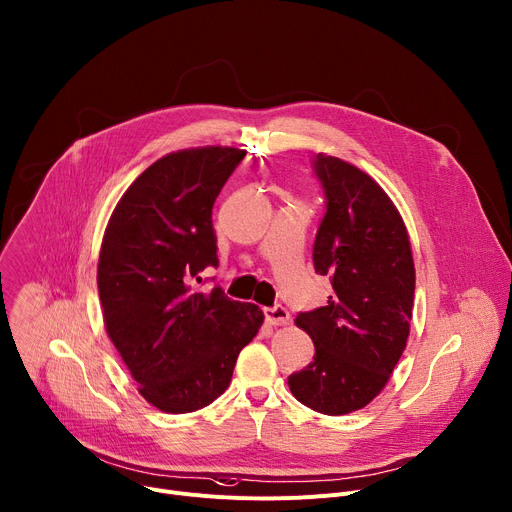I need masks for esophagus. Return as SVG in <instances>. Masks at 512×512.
<instances>
[{
	"instance_id": "esophagus-1",
	"label": "esophagus",
	"mask_w": 512,
	"mask_h": 512,
	"mask_svg": "<svg viewBox=\"0 0 512 512\" xmlns=\"http://www.w3.org/2000/svg\"><path fill=\"white\" fill-rule=\"evenodd\" d=\"M263 314H265V320L269 324H273V327H280V324H288L290 322V312L282 304H275V306L265 308Z\"/></svg>"
}]
</instances>
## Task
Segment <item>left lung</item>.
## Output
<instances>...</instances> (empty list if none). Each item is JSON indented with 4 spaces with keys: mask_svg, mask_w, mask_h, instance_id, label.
Instances as JSON below:
<instances>
[{
    "mask_svg": "<svg viewBox=\"0 0 512 512\" xmlns=\"http://www.w3.org/2000/svg\"><path fill=\"white\" fill-rule=\"evenodd\" d=\"M312 171L324 192L312 261L333 292L296 316L316 353L288 386L304 406L337 416L367 406L390 380L410 333L414 263L406 226L374 179L322 153Z\"/></svg>",
    "mask_w": 512,
    "mask_h": 512,
    "instance_id": "8db88e82",
    "label": "left lung"
}]
</instances>
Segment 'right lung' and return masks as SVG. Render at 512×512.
Wrapping results in <instances>:
<instances>
[{
  "label": "right lung",
  "mask_w": 512,
  "mask_h": 512,
  "mask_svg": "<svg viewBox=\"0 0 512 512\" xmlns=\"http://www.w3.org/2000/svg\"><path fill=\"white\" fill-rule=\"evenodd\" d=\"M245 151L204 147L165 155L134 179L104 235L98 290L106 331L163 412L214 402L230 384L241 349L263 312L230 300L202 271L218 267L212 206Z\"/></svg>",
  "instance_id": "obj_1"
}]
</instances>
